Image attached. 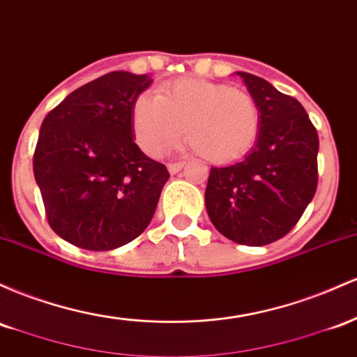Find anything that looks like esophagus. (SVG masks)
Returning a JSON list of instances; mask_svg holds the SVG:
<instances>
[{
  "mask_svg": "<svg viewBox=\"0 0 357 357\" xmlns=\"http://www.w3.org/2000/svg\"><path fill=\"white\" fill-rule=\"evenodd\" d=\"M183 165H185V163H183V162L168 163V172H170V174H177V172L182 170V167H183Z\"/></svg>",
  "mask_w": 357,
  "mask_h": 357,
  "instance_id": "1",
  "label": "esophagus"
}]
</instances>
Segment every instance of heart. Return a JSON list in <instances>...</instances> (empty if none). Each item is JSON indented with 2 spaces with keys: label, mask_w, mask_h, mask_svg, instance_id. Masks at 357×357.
<instances>
[{
  "label": "heart",
  "mask_w": 357,
  "mask_h": 357,
  "mask_svg": "<svg viewBox=\"0 0 357 357\" xmlns=\"http://www.w3.org/2000/svg\"><path fill=\"white\" fill-rule=\"evenodd\" d=\"M131 119L136 142L151 157L177 146L187 128L195 150L215 163L246 155L261 123L250 92L206 79H180L163 87L160 96L139 94Z\"/></svg>",
  "instance_id": "b5f03b06"
}]
</instances>
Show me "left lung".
Instances as JSON below:
<instances>
[{"mask_svg": "<svg viewBox=\"0 0 357 357\" xmlns=\"http://www.w3.org/2000/svg\"><path fill=\"white\" fill-rule=\"evenodd\" d=\"M238 74L258 102V139L243 160L211 168L206 207L227 239L265 246L294 229L314 199L319 135L297 99L258 75Z\"/></svg>", "mask_w": 357, "mask_h": 357, "instance_id": "1", "label": "left lung"}]
</instances>
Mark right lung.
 <instances>
[{
    "instance_id": "right-lung-1",
    "label": "right lung",
    "mask_w": 357,
    "mask_h": 357,
    "mask_svg": "<svg viewBox=\"0 0 357 357\" xmlns=\"http://www.w3.org/2000/svg\"><path fill=\"white\" fill-rule=\"evenodd\" d=\"M150 75L109 72L70 92L43 119L33 174L62 239L109 251L138 238L170 177L133 142L131 113Z\"/></svg>"
}]
</instances>
